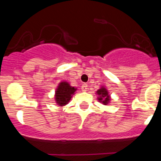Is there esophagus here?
I'll return each instance as SVG.
<instances>
[{
  "label": "esophagus",
  "instance_id": "obj_1",
  "mask_svg": "<svg viewBox=\"0 0 161 161\" xmlns=\"http://www.w3.org/2000/svg\"><path fill=\"white\" fill-rule=\"evenodd\" d=\"M88 89V85L87 84H83L81 86V90L84 91V92H85V91H87Z\"/></svg>",
  "mask_w": 161,
  "mask_h": 161
}]
</instances>
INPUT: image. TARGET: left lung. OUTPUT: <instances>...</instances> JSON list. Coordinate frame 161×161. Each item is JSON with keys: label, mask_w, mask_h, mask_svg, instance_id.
Listing matches in <instances>:
<instances>
[{"label": "left lung", "mask_w": 161, "mask_h": 161, "mask_svg": "<svg viewBox=\"0 0 161 161\" xmlns=\"http://www.w3.org/2000/svg\"><path fill=\"white\" fill-rule=\"evenodd\" d=\"M97 93L99 95H101V96H102L100 98H99V100H100V101H102V97H104V101H103L104 104H106L108 102H109V95H108V92H107V90H106V89L102 88V89H99V90L97 91Z\"/></svg>", "instance_id": "8db88e82"}]
</instances>
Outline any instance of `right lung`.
Masks as SVG:
<instances>
[{"mask_svg": "<svg viewBox=\"0 0 161 161\" xmlns=\"http://www.w3.org/2000/svg\"><path fill=\"white\" fill-rule=\"evenodd\" d=\"M76 89L74 87H71L69 84L66 82H61L58 87L56 93H55V99L58 105L63 106L66 105L71 99L72 95L75 93Z\"/></svg>", "mask_w": 161, "mask_h": 161, "instance_id": "add662e5", "label": "right lung"}]
</instances>
